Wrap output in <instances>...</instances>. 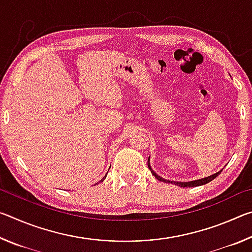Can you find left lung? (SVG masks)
I'll return each mask as SVG.
<instances>
[{
	"label": "left lung",
	"mask_w": 252,
	"mask_h": 252,
	"mask_svg": "<svg viewBox=\"0 0 252 252\" xmlns=\"http://www.w3.org/2000/svg\"><path fill=\"white\" fill-rule=\"evenodd\" d=\"M148 167H149V169H150L151 173H152L153 176H155V177H156V178H157L158 180H159V181H162V182H168V183H173V185H177V186L181 187V188H192V187H199V186H203V185H206V183H208V182L212 181L213 179H216V178L218 177L219 174L221 173V171H222V170H220L219 172H217V173H215V174H212V176H209V177H207V178L199 179V180L188 181V182H178V181H170V180H165V179L161 178L160 176H158V174H157L155 171H153L152 168H151V165H150V158H149V159H148Z\"/></svg>",
	"instance_id": "left-lung-1"
}]
</instances>
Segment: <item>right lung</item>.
<instances>
[{
  "label": "right lung",
  "mask_w": 252,
  "mask_h": 252,
  "mask_svg": "<svg viewBox=\"0 0 252 252\" xmlns=\"http://www.w3.org/2000/svg\"><path fill=\"white\" fill-rule=\"evenodd\" d=\"M106 174H108V173H106ZM106 174H105V176L103 177V179H101V181H103V180H104V179H105V177H106Z\"/></svg>",
  "instance_id": "right-lung-1"
}]
</instances>
